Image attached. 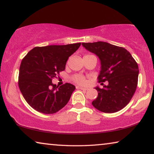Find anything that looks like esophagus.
Here are the masks:
<instances>
[{
  "label": "esophagus",
  "instance_id": "esophagus-1",
  "mask_svg": "<svg viewBox=\"0 0 154 154\" xmlns=\"http://www.w3.org/2000/svg\"><path fill=\"white\" fill-rule=\"evenodd\" d=\"M77 89H80V90H88V88H83V87H81V86H77Z\"/></svg>",
  "mask_w": 154,
  "mask_h": 154
}]
</instances>
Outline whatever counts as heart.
I'll list each match as a JSON object with an SVG mask.
<instances>
[{
    "instance_id": "heart-1",
    "label": "heart",
    "mask_w": 154,
    "mask_h": 154,
    "mask_svg": "<svg viewBox=\"0 0 154 154\" xmlns=\"http://www.w3.org/2000/svg\"><path fill=\"white\" fill-rule=\"evenodd\" d=\"M72 80L74 81L75 83H79V84H84L85 83V78L81 75H76L72 77Z\"/></svg>"
}]
</instances>
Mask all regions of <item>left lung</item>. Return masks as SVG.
Returning <instances> with one entry per match:
<instances>
[{"label": "left lung", "instance_id": "1", "mask_svg": "<svg viewBox=\"0 0 154 154\" xmlns=\"http://www.w3.org/2000/svg\"><path fill=\"white\" fill-rule=\"evenodd\" d=\"M82 45L100 59L99 82H108L102 89L95 88L98 97L92 101V105L104 113L120 111L129 103L137 89L139 77L137 62L126 49L109 43H82Z\"/></svg>", "mask_w": 154, "mask_h": 154}]
</instances>
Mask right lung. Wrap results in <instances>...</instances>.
<instances>
[{"label":"right lung","instance_id":"1","mask_svg":"<svg viewBox=\"0 0 154 154\" xmlns=\"http://www.w3.org/2000/svg\"><path fill=\"white\" fill-rule=\"evenodd\" d=\"M80 45L81 43L36 47L23 58L18 85L31 107L40 113L53 114L66 105L75 86L69 83L56 86L52 79L64 71L67 60Z\"/></svg>","mask_w":154,"mask_h":154}]
</instances>
